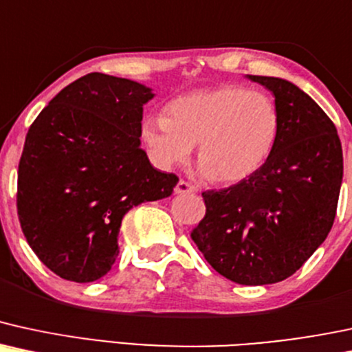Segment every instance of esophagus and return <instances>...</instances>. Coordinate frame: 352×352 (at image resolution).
<instances>
[{"label": "esophagus", "mask_w": 352, "mask_h": 352, "mask_svg": "<svg viewBox=\"0 0 352 352\" xmlns=\"http://www.w3.org/2000/svg\"><path fill=\"white\" fill-rule=\"evenodd\" d=\"M175 192H176V194H191V192H196V188H194L192 184L186 183V181L181 179L179 183L176 184Z\"/></svg>", "instance_id": "34e87169"}]
</instances>
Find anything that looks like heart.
I'll return each mask as SVG.
<instances>
[{"label":"heart","mask_w":352,"mask_h":352,"mask_svg":"<svg viewBox=\"0 0 352 352\" xmlns=\"http://www.w3.org/2000/svg\"><path fill=\"white\" fill-rule=\"evenodd\" d=\"M280 125L278 107L270 95L221 85L175 98L164 117L144 118L140 131L158 166L184 163L197 144L201 176L234 184L267 163Z\"/></svg>","instance_id":"1"}]
</instances>
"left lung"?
Instances as JSON below:
<instances>
[{"label": "left lung", "instance_id": "1", "mask_svg": "<svg viewBox=\"0 0 352 352\" xmlns=\"http://www.w3.org/2000/svg\"><path fill=\"white\" fill-rule=\"evenodd\" d=\"M270 90L280 135L267 163L241 183L202 192L206 217L191 237L209 265L239 285L288 278L331 230L342 183L336 126L293 82L247 76Z\"/></svg>", "mask_w": 352, "mask_h": 352}]
</instances>
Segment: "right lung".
I'll return each instance as SVG.
<instances>
[{
	"label": "right lung",
	"instance_id": "right-lung-1",
	"mask_svg": "<svg viewBox=\"0 0 352 352\" xmlns=\"http://www.w3.org/2000/svg\"><path fill=\"white\" fill-rule=\"evenodd\" d=\"M153 89L92 72L62 89L26 135L18 171L24 237L60 278L89 283L110 272L123 217L171 196L177 176L142 150Z\"/></svg>",
	"mask_w": 352,
	"mask_h": 352
}]
</instances>
